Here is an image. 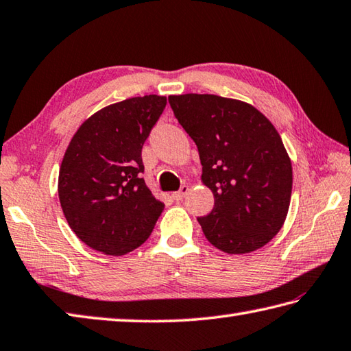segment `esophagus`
I'll use <instances>...</instances> for the list:
<instances>
[{
	"instance_id": "obj_1",
	"label": "esophagus",
	"mask_w": 351,
	"mask_h": 351,
	"mask_svg": "<svg viewBox=\"0 0 351 351\" xmlns=\"http://www.w3.org/2000/svg\"><path fill=\"white\" fill-rule=\"evenodd\" d=\"M189 185H182V187L180 189V191H175L173 195H171V197L175 199V201H182V199L187 196V193H189Z\"/></svg>"
}]
</instances>
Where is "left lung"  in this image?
I'll use <instances>...</instances> for the list:
<instances>
[{"label": "left lung", "instance_id": "left-lung-1", "mask_svg": "<svg viewBox=\"0 0 351 351\" xmlns=\"http://www.w3.org/2000/svg\"><path fill=\"white\" fill-rule=\"evenodd\" d=\"M175 117L196 143L201 181L215 208L197 217L208 242L226 254L262 248L283 226L292 164L281 136L250 103L215 94L169 95Z\"/></svg>", "mask_w": 351, "mask_h": 351}]
</instances>
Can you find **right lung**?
Wrapping results in <instances>:
<instances>
[{
	"label": "right lung",
	"instance_id": "right-lung-1",
	"mask_svg": "<svg viewBox=\"0 0 351 351\" xmlns=\"http://www.w3.org/2000/svg\"><path fill=\"white\" fill-rule=\"evenodd\" d=\"M167 99L144 95L112 103L82 123L59 170V201L82 242L125 256L149 239L164 204L144 182L141 149Z\"/></svg>",
	"mask_w": 351,
	"mask_h": 351
}]
</instances>
